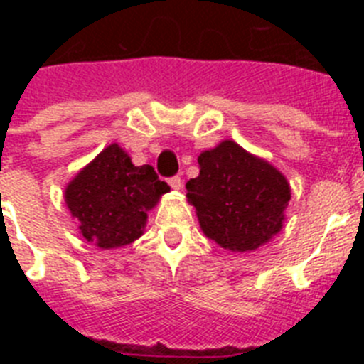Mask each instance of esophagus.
I'll use <instances>...</instances> for the list:
<instances>
[{
  "label": "esophagus",
  "instance_id": "obj_1",
  "mask_svg": "<svg viewBox=\"0 0 364 364\" xmlns=\"http://www.w3.org/2000/svg\"><path fill=\"white\" fill-rule=\"evenodd\" d=\"M167 182H169V186H171L173 189H180V188H182V178H180L178 175L171 176V178L167 180Z\"/></svg>",
  "mask_w": 364,
  "mask_h": 364
}]
</instances>
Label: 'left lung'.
<instances>
[{
  "label": "left lung",
  "instance_id": "obj_1",
  "mask_svg": "<svg viewBox=\"0 0 364 364\" xmlns=\"http://www.w3.org/2000/svg\"><path fill=\"white\" fill-rule=\"evenodd\" d=\"M198 166L186 189L205 237L231 252H253L281 231L290 184L275 167L231 140L204 151Z\"/></svg>",
  "mask_w": 364,
  "mask_h": 364
}]
</instances>
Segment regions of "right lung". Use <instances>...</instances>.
<instances>
[{
	"mask_svg": "<svg viewBox=\"0 0 364 364\" xmlns=\"http://www.w3.org/2000/svg\"><path fill=\"white\" fill-rule=\"evenodd\" d=\"M167 191L153 167L133 166L127 153L111 144L67 186L65 202L83 239L111 250L142 235L147 211Z\"/></svg>",
	"mask_w": 364,
	"mask_h": 364,
	"instance_id": "right-lung-1",
	"label": "right lung"
}]
</instances>
